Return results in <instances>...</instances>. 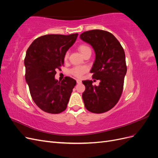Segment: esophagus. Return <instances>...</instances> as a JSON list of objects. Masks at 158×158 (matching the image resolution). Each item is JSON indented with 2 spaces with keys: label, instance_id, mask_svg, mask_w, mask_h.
<instances>
[{
  "label": "esophagus",
  "instance_id": "esophagus-1",
  "mask_svg": "<svg viewBox=\"0 0 158 158\" xmlns=\"http://www.w3.org/2000/svg\"><path fill=\"white\" fill-rule=\"evenodd\" d=\"M76 82H77L78 84H80L81 82H82V80H81L80 79H76Z\"/></svg>",
  "mask_w": 158,
  "mask_h": 158
}]
</instances>
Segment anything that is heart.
I'll list each match as a JSON object with an SVG mask.
<instances>
[{
    "instance_id": "obj_1",
    "label": "heart",
    "mask_w": 158,
    "mask_h": 158,
    "mask_svg": "<svg viewBox=\"0 0 158 158\" xmlns=\"http://www.w3.org/2000/svg\"><path fill=\"white\" fill-rule=\"evenodd\" d=\"M88 50H91V49L88 46L85 45H81L78 47V51H80L81 54H82L83 52ZM68 58H69V52H66L64 59L65 60H66L68 59ZM86 71H87V68L85 67V66H77V67H75L71 70V73L75 76L80 77V76H82V74L85 73Z\"/></svg>"
}]
</instances>
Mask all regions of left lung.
I'll use <instances>...</instances> for the list:
<instances>
[{"mask_svg": "<svg viewBox=\"0 0 158 158\" xmlns=\"http://www.w3.org/2000/svg\"><path fill=\"white\" fill-rule=\"evenodd\" d=\"M80 38L94 50L95 59L90 73L93 78L100 80L99 85H93L92 80L82 81L84 106L90 112H106L115 106L123 92L127 70L125 51L117 38L106 31H85Z\"/></svg>", "mask_w": 158, "mask_h": 158, "instance_id": "left-lung-1", "label": "left lung"}]
</instances>
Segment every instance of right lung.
<instances>
[{
	"mask_svg": "<svg viewBox=\"0 0 158 158\" xmlns=\"http://www.w3.org/2000/svg\"><path fill=\"white\" fill-rule=\"evenodd\" d=\"M78 34L45 35L37 38L26 51V81L33 102L43 111L57 114L67 107L76 80L66 76L55 79V69L64 64V57Z\"/></svg>",
	"mask_w": 158,
	"mask_h": 158,
	"instance_id": "right-lung-1",
	"label": "right lung"
}]
</instances>
